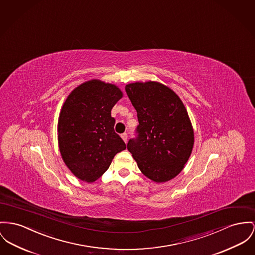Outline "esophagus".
I'll return each mask as SVG.
<instances>
[{"mask_svg":"<svg viewBox=\"0 0 255 255\" xmlns=\"http://www.w3.org/2000/svg\"><path fill=\"white\" fill-rule=\"evenodd\" d=\"M122 138H123V140H124V141H125V142H126V143H127V141H128V134H127V133H126V132H125V133H123V134H122Z\"/></svg>","mask_w":255,"mask_h":255,"instance_id":"1","label":"esophagus"}]
</instances>
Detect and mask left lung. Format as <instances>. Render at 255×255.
Segmentation results:
<instances>
[{"mask_svg": "<svg viewBox=\"0 0 255 255\" xmlns=\"http://www.w3.org/2000/svg\"><path fill=\"white\" fill-rule=\"evenodd\" d=\"M126 92L137 112L138 137L128 150L138 168L155 183L175 178L187 163L194 132L187 109L169 87L155 81L134 82Z\"/></svg>", "mask_w": 255, "mask_h": 255, "instance_id": "left-lung-1", "label": "left lung"}]
</instances>
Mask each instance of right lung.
Segmentation results:
<instances>
[{
    "label": "right lung",
    "mask_w": 255,
    "mask_h": 255,
    "mask_svg": "<svg viewBox=\"0 0 255 255\" xmlns=\"http://www.w3.org/2000/svg\"><path fill=\"white\" fill-rule=\"evenodd\" d=\"M122 98L118 86L92 79L77 86L64 102L58 120V144L65 164L79 180L97 181L115 154L126 150L111 117L113 106Z\"/></svg>",
    "instance_id": "add662e5"
}]
</instances>
